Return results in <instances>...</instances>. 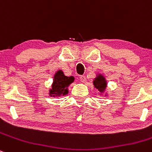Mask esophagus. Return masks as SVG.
<instances>
[{"label": "esophagus", "mask_w": 152, "mask_h": 152, "mask_svg": "<svg viewBox=\"0 0 152 152\" xmlns=\"http://www.w3.org/2000/svg\"><path fill=\"white\" fill-rule=\"evenodd\" d=\"M79 79H80L81 82H82V83H86V80H87V79H86V76H81Z\"/></svg>", "instance_id": "1"}]
</instances>
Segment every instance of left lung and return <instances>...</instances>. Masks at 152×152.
Returning a JSON list of instances; mask_svg holds the SVG:
<instances>
[{"label": "left lung", "instance_id": "8db88e82", "mask_svg": "<svg viewBox=\"0 0 152 152\" xmlns=\"http://www.w3.org/2000/svg\"><path fill=\"white\" fill-rule=\"evenodd\" d=\"M94 87L95 88L99 91V94L100 96H104L106 97L108 96V93L106 92V88H107V81L104 76L100 73L97 74L96 77L93 80Z\"/></svg>", "mask_w": 152, "mask_h": 152}]
</instances>
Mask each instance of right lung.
Returning <instances> with one entry per match:
<instances>
[{
  "label": "right lung",
  "instance_id": "obj_1",
  "mask_svg": "<svg viewBox=\"0 0 152 152\" xmlns=\"http://www.w3.org/2000/svg\"><path fill=\"white\" fill-rule=\"evenodd\" d=\"M74 76H65L61 69H59L54 75L52 88L49 89V96L52 97H60L68 94V87L74 82Z\"/></svg>",
  "mask_w": 152,
  "mask_h": 152
}]
</instances>
